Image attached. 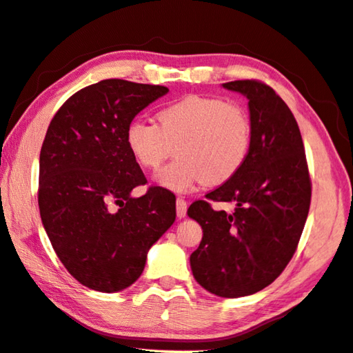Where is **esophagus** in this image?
<instances>
[{"label": "esophagus", "instance_id": "esophagus-1", "mask_svg": "<svg viewBox=\"0 0 353 353\" xmlns=\"http://www.w3.org/2000/svg\"><path fill=\"white\" fill-rule=\"evenodd\" d=\"M187 201H185L183 198H177L176 201V213H177V218H185L187 216Z\"/></svg>", "mask_w": 353, "mask_h": 353}]
</instances>
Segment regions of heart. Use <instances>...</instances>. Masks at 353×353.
<instances>
[{
    "label": "heart",
    "instance_id": "obj_1",
    "mask_svg": "<svg viewBox=\"0 0 353 353\" xmlns=\"http://www.w3.org/2000/svg\"><path fill=\"white\" fill-rule=\"evenodd\" d=\"M159 124L134 119L126 145L143 168L155 170L176 149L177 160L157 174V183L176 193L196 185H223L248 160L252 126L240 105L219 98H182L159 112Z\"/></svg>",
    "mask_w": 353,
    "mask_h": 353
}]
</instances>
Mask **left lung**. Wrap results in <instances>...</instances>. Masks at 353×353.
Instances as JSON below:
<instances>
[{"label": "left lung", "instance_id": "1", "mask_svg": "<svg viewBox=\"0 0 353 353\" xmlns=\"http://www.w3.org/2000/svg\"><path fill=\"white\" fill-rule=\"evenodd\" d=\"M248 98L252 145L236 176L196 201L188 216L202 227L190 255L193 276L214 296L235 299L271 285L301 240L312 201V182L301 130L290 107L259 81L225 82ZM210 200L232 201L234 214L213 211Z\"/></svg>", "mask_w": 353, "mask_h": 353}]
</instances>
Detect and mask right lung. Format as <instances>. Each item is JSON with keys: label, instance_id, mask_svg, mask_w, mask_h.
Wrapping results in <instances>:
<instances>
[{"label": "right lung", "instance_id": "add662e5", "mask_svg": "<svg viewBox=\"0 0 353 353\" xmlns=\"http://www.w3.org/2000/svg\"><path fill=\"white\" fill-rule=\"evenodd\" d=\"M170 90L105 79L65 103L46 130L39 162L41 223L77 282L117 292L141 276L152 244L176 221V196L145 183L126 145L128 124Z\"/></svg>", "mask_w": 353, "mask_h": 353}]
</instances>
